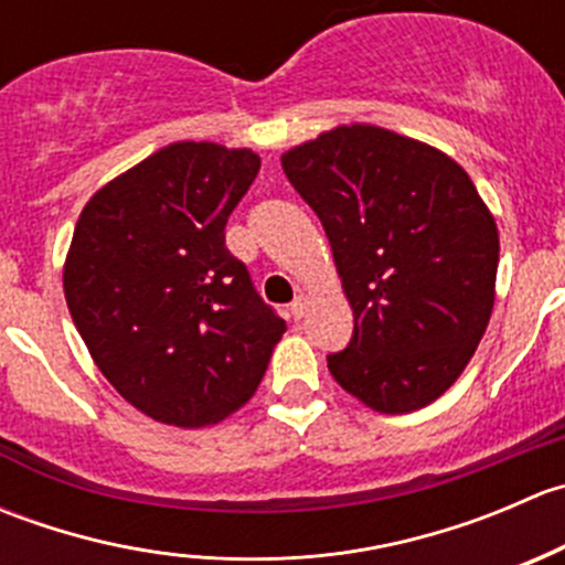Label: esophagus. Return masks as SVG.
Segmentation results:
<instances>
[{"instance_id": "esophagus-1", "label": "esophagus", "mask_w": 565, "mask_h": 565, "mask_svg": "<svg viewBox=\"0 0 565 565\" xmlns=\"http://www.w3.org/2000/svg\"><path fill=\"white\" fill-rule=\"evenodd\" d=\"M306 309H309V295H298V298L289 303V317L292 319H303Z\"/></svg>"}]
</instances>
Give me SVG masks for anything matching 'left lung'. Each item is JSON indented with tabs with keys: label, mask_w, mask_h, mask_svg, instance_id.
I'll return each mask as SVG.
<instances>
[{
	"label": "left lung",
	"mask_w": 565,
	"mask_h": 565,
	"mask_svg": "<svg viewBox=\"0 0 565 565\" xmlns=\"http://www.w3.org/2000/svg\"><path fill=\"white\" fill-rule=\"evenodd\" d=\"M333 250L355 328L335 383L385 415L457 383L494 306L500 237L470 174L377 125L330 128L281 156Z\"/></svg>",
	"instance_id": "1"
}]
</instances>
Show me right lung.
I'll return each instance as SVG.
<instances>
[{
  "instance_id": "obj_1",
  "label": "right lung",
  "mask_w": 565,
  "mask_h": 565,
  "mask_svg": "<svg viewBox=\"0 0 565 565\" xmlns=\"http://www.w3.org/2000/svg\"><path fill=\"white\" fill-rule=\"evenodd\" d=\"M259 163L246 147L174 141L78 215L67 309L95 366L152 420L202 429L241 409L287 330L224 243Z\"/></svg>"
}]
</instances>
